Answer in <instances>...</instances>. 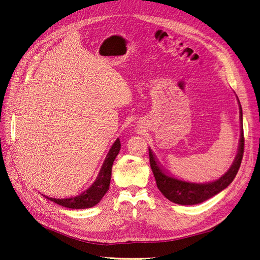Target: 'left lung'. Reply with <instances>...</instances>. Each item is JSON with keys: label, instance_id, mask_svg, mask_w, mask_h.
Returning <instances> with one entry per match:
<instances>
[{"label": "left lung", "instance_id": "8db88e82", "mask_svg": "<svg viewBox=\"0 0 260 260\" xmlns=\"http://www.w3.org/2000/svg\"><path fill=\"white\" fill-rule=\"evenodd\" d=\"M239 100V99H238ZM240 105V120L241 123L243 121V114L242 107ZM149 152V164L154 174L156 184L158 190L162 193L165 198L168 199L170 202L180 204V205H196L209 200L212 196L217 195L218 193L224 190L225 187L229 186L233 179L237 176L240 169L243 153H244V133H243V125L241 124V136H240V143H239V151L237 156H235L234 161L230 169L225 174L220 177L216 181H211L208 183H193L186 182L175 177L169 176L159 165L158 160L156 159V156L153 154L152 149L148 148Z\"/></svg>", "mask_w": 260, "mask_h": 260}]
</instances>
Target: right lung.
Returning <instances> with one entry per match:
<instances>
[{
  "label": "right lung",
  "instance_id": "1",
  "mask_svg": "<svg viewBox=\"0 0 260 260\" xmlns=\"http://www.w3.org/2000/svg\"><path fill=\"white\" fill-rule=\"evenodd\" d=\"M120 140L117 139L115 143L112 145L111 149L106 156L104 160L103 166H102L100 174L94 181L93 184L82 192L81 194L74 196V198L70 199H53L49 198V196L43 195L45 199L50 200L53 203H56L57 205H60L66 208H72V209H84V208H90L95 206L96 204L101 202L103 199V196L106 194L109 188V183H111V177H112V167L116 156L118 155L120 151Z\"/></svg>",
  "mask_w": 260,
  "mask_h": 260
}]
</instances>
